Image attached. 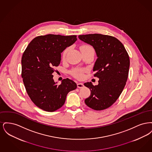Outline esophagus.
Returning a JSON list of instances; mask_svg holds the SVG:
<instances>
[{"label":"esophagus","instance_id":"obj_1","mask_svg":"<svg viewBox=\"0 0 152 152\" xmlns=\"http://www.w3.org/2000/svg\"><path fill=\"white\" fill-rule=\"evenodd\" d=\"M77 88H83V87H84V84H83V83H77Z\"/></svg>","mask_w":152,"mask_h":152}]
</instances>
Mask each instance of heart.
<instances>
[{
	"label": "heart",
	"instance_id": "heart-1",
	"mask_svg": "<svg viewBox=\"0 0 152 152\" xmlns=\"http://www.w3.org/2000/svg\"><path fill=\"white\" fill-rule=\"evenodd\" d=\"M89 49H93V48H92V46H91L89 45H88V44L83 45H82L81 47V51L86 50H89ZM68 50H69V48H67L63 52V58H65L67 52H68ZM83 73H84V71L83 70L80 69H75L73 71L72 74L73 75V76H75L77 78L81 79V78H82L83 77Z\"/></svg>",
	"mask_w": 152,
	"mask_h": 152
}]
</instances>
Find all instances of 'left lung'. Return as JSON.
Segmentation results:
<instances>
[{
  "label": "left lung",
  "mask_w": 152,
  "mask_h": 152,
  "mask_svg": "<svg viewBox=\"0 0 152 152\" xmlns=\"http://www.w3.org/2000/svg\"><path fill=\"white\" fill-rule=\"evenodd\" d=\"M81 40L93 46L97 58L93 71L99 84H84L91 91L85 100L88 107L101 110L112 105L123 92L128 79L129 57L124 45L113 36L99 34L79 35Z\"/></svg>",
  "instance_id": "obj_1"
}]
</instances>
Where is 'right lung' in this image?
Segmentation results:
<instances>
[{
  "mask_svg": "<svg viewBox=\"0 0 152 152\" xmlns=\"http://www.w3.org/2000/svg\"><path fill=\"white\" fill-rule=\"evenodd\" d=\"M76 36H37L23 54L22 77L26 91L35 105L45 111L60 108L68 92L77 88V84L68 78L58 85L52 75L54 68L60 63L61 53L77 40Z\"/></svg>",
  "mask_w": 152,
  "mask_h": 152,
  "instance_id": "1",
  "label": "right lung"
}]
</instances>
